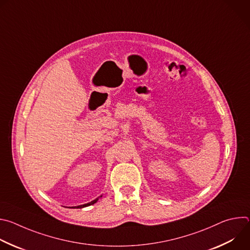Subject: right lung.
<instances>
[{
	"instance_id": "right-lung-1",
	"label": "right lung",
	"mask_w": 250,
	"mask_h": 250,
	"mask_svg": "<svg viewBox=\"0 0 250 250\" xmlns=\"http://www.w3.org/2000/svg\"><path fill=\"white\" fill-rule=\"evenodd\" d=\"M102 197V196H101ZM98 201V198L96 199V200H94V201H92V202H90V203H88V204H85V205H82V206H79L78 208H84V207H88V206H90V205H93V204H95L96 202Z\"/></svg>"
}]
</instances>
